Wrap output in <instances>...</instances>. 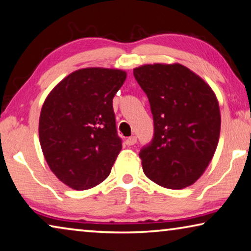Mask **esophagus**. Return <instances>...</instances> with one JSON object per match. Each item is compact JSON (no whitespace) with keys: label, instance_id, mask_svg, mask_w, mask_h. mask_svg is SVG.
I'll use <instances>...</instances> for the list:
<instances>
[{"label":"esophagus","instance_id":"obj_1","mask_svg":"<svg viewBox=\"0 0 251 251\" xmlns=\"http://www.w3.org/2000/svg\"><path fill=\"white\" fill-rule=\"evenodd\" d=\"M137 142V138L136 136H130V137H127L126 138V144L128 145V147H132V145H134Z\"/></svg>","mask_w":251,"mask_h":251}]
</instances>
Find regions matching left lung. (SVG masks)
<instances>
[{
    "instance_id": "8db88e82",
    "label": "left lung",
    "mask_w": 251,
    "mask_h": 251,
    "mask_svg": "<svg viewBox=\"0 0 251 251\" xmlns=\"http://www.w3.org/2000/svg\"><path fill=\"white\" fill-rule=\"evenodd\" d=\"M133 73L147 93L154 123L151 143L140 152L145 176L169 189L193 185L219 143L221 115L215 93L178 63L142 65Z\"/></svg>"
}]
</instances>
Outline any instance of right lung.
<instances>
[{"label": "right lung", "mask_w": 251, "mask_h": 251, "mask_svg": "<svg viewBox=\"0 0 251 251\" xmlns=\"http://www.w3.org/2000/svg\"><path fill=\"white\" fill-rule=\"evenodd\" d=\"M125 80V71L87 67L63 78L45 100L40 145L50 170L71 188H92L109 176L122 150L113 99Z\"/></svg>", "instance_id": "1"}]
</instances>
